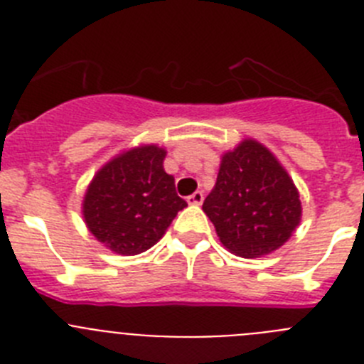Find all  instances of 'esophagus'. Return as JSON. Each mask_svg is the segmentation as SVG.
<instances>
[{
	"label": "esophagus",
	"instance_id": "1",
	"mask_svg": "<svg viewBox=\"0 0 364 364\" xmlns=\"http://www.w3.org/2000/svg\"><path fill=\"white\" fill-rule=\"evenodd\" d=\"M202 200H204V193L202 191H195L193 195H189L188 197V204L191 205H200Z\"/></svg>",
	"mask_w": 364,
	"mask_h": 364
}]
</instances>
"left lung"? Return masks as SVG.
Returning <instances> with one entry per match:
<instances>
[{"mask_svg":"<svg viewBox=\"0 0 364 364\" xmlns=\"http://www.w3.org/2000/svg\"><path fill=\"white\" fill-rule=\"evenodd\" d=\"M202 210L226 250L244 259L279 250L302 215L294 180L272 151L252 138L222 154Z\"/></svg>","mask_w":364,"mask_h":364,"instance_id":"8db88e82","label":"left lung"}]
</instances>
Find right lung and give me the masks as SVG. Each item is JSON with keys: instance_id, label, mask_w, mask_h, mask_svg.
<instances>
[{"instance_id": "obj_1", "label": "right lung", "mask_w": 364, "mask_h": 364, "mask_svg": "<svg viewBox=\"0 0 364 364\" xmlns=\"http://www.w3.org/2000/svg\"><path fill=\"white\" fill-rule=\"evenodd\" d=\"M166 149L140 146L114 156L95 175L82 213L98 242L118 255H138L159 242L188 202L164 171Z\"/></svg>"}]
</instances>
